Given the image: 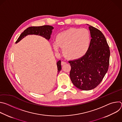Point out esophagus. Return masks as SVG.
Here are the masks:
<instances>
[{
  "mask_svg": "<svg viewBox=\"0 0 122 122\" xmlns=\"http://www.w3.org/2000/svg\"><path fill=\"white\" fill-rule=\"evenodd\" d=\"M61 64L62 65H65V64H66V62H64V61H62Z\"/></svg>",
  "mask_w": 122,
  "mask_h": 122,
  "instance_id": "obj_1",
  "label": "esophagus"
}]
</instances>
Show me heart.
I'll list each match as a JSON object with an SVG mask.
<instances>
[{"label":"heart","instance_id":"b5f03b06","mask_svg":"<svg viewBox=\"0 0 122 122\" xmlns=\"http://www.w3.org/2000/svg\"><path fill=\"white\" fill-rule=\"evenodd\" d=\"M90 43L91 34L87 29L71 28L58 35L53 47L56 51L59 50V47H61L66 58L75 60L86 54Z\"/></svg>","mask_w":122,"mask_h":122}]
</instances>
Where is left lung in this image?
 Masks as SVG:
<instances>
[{
    "mask_svg": "<svg viewBox=\"0 0 122 122\" xmlns=\"http://www.w3.org/2000/svg\"><path fill=\"white\" fill-rule=\"evenodd\" d=\"M87 25L92 38L88 51L81 58L68 62L71 81L82 90L93 89L101 82L108 70L110 56L109 46L103 33Z\"/></svg>",
    "mask_w": 122,
    "mask_h": 122,
    "instance_id": "1",
    "label": "left lung"
}]
</instances>
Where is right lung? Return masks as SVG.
<instances>
[{"mask_svg":"<svg viewBox=\"0 0 122 122\" xmlns=\"http://www.w3.org/2000/svg\"><path fill=\"white\" fill-rule=\"evenodd\" d=\"M54 27L51 25H45L41 26H31L26 28L20 35V36L16 41V43L19 42L22 39L28 35H37L41 36L45 38L48 41L51 38V35L52 33V30ZM57 72L59 73L61 70V61H58L57 63Z\"/></svg>","mask_w":122,"mask_h":122,"instance_id":"obj_1","label":"right lung"}]
</instances>
